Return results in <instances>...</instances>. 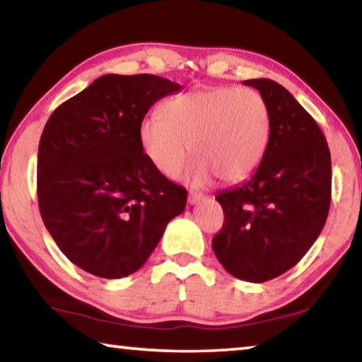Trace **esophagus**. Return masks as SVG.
<instances>
[{
    "label": "esophagus",
    "instance_id": "34e87169",
    "mask_svg": "<svg viewBox=\"0 0 362 362\" xmlns=\"http://www.w3.org/2000/svg\"><path fill=\"white\" fill-rule=\"evenodd\" d=\"M204 199V194L203 193H198V192H189L188 193V203L189 204H198L201 201Z\"/></svg>",
    "mask_w": 362,
    "mask_h": 362
}]
</instances>
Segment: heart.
<instances>
[{"label":"heart","mask_w":362,"mask_h":362,"mask_svg":"<svg viewBox=\"0 0 362 362\" xmlns=\"http://www.w3.org/2000/svg\"><path fill=\"white\" fill-rule=\"evenodd\" d=\"M145 156L159 173L175 177L189 151V180L204 185L220 177L236 183L259 169L269 140V112L259 90L212 86L166 100L140 121Z\"/></svg>","instance_id":"obj_1"}]
</instances>
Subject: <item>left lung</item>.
I'll list each match as a JSON object with an SVG mask.
<instances>
[{"instance_id":"left-lung-1","label":"left lung","mask_w":362,"mask_h":362,"mask_svg":"<svg viewBox=\"0 0 362 362\" xmlns=\"http://www.w3.org/2000/svg\"><path fill=\"white\" fill-rule=\"evenodd\" d=\"M243 83L267 102L269 140L254 175L216 196L225 220L212 249L233 276L265 283L298 263L320 236L332 168L326 137L289 90L267 78Z\"/></svg>"}]
</instances>
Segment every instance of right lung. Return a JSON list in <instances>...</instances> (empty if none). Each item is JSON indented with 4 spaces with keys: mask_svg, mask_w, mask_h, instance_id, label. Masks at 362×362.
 Wrapping results in <instances>:
<instances>
[{
    "mask_svg": "<svg viewBox=\"0 0 362 362\" xmlns=\"http://www.w3.org/2000/svg\"><path fill=\"white\" fill-rule=\"evenodd\" d=\"M155 75H103L54 110L38 146L41 218L66 259L116 279L144 265L187 206L139 139L153 103L179 93Z\"/></svg>",
    "mask_w": 362,
    "mask_h": 362,
    "instance_id": "right-lung-1",
    "label": "right lung"
}]
</instances>
